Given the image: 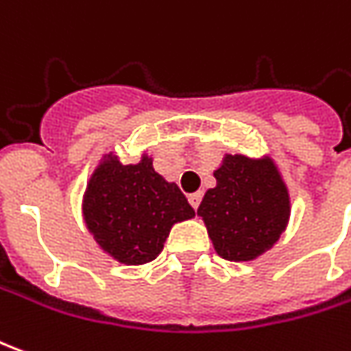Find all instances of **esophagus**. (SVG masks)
I'll use <instances>...</instances> for the list:
<instances>
[{
  "mask_svg": "<svg viewBox=\"0 0 351 351\" xmlns=\"http://www.w3.org/2000/svg\"><path fill=\"white\" fill-rule=\"evenodd\" d=\"M202 192H194V194L188 195V202H190V206L194 207V209H197L199 207V202H202Z\"/></svg>",
  "mask_w": 351,
  "mask_h": 351,
  "instance_id": "1",
  "label": "esophagus"
}]
</instances>
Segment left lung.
I'll return each mask as SVG.
<instances>
[{
	"label": "left lung",
	"mask_w": 351,
	"mask_h": 351,
	"mask_svg": "<svg viewBox=\"0 0 351 351\" xmlns=\"http://www.w3.org/2000/svg\"><path fill=\"white\" fill-rule=\"evenodd\" d=\"M197 207L219 256L254 261L276 244L290 219V194L271 157H223Z\"/></svg>",
	"instance_id": "left-lung-1"
}]
</instances>
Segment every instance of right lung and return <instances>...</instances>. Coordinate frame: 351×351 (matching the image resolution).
<instances>
[{
    "instance_id": "obj_1",
    "label": "right lung",
    "mask_w": 351,
    "mask_h": 351,
    "mask_svg": "<svg viewBox=\"0 0 351 351\" xmlns=\"http://www.w3.org/2000/svg\"><path fill=\"white\" fill-rule=\"evenodd\" d=\"M82 215L106 254L125 265H144L161 254L173 225L195 211L175 182L156 173L152 157L123 165L111 152L88 180Z\"/></svg>"
}]
</instances>
